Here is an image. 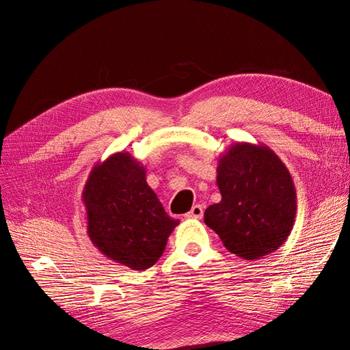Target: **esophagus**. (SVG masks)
<instances>
[{
  "label": "esophagus",
  "instance_id": "1",
  "mask_svg": "<svg viewBox=\"0 0 350 350\" xmlns=\"http://www.w3.org/2000/svg\"><path fill=\"white\" fill-rule=\"evenodd\" d=\"M203 215H204V208L201 204H194L191 211H188L187 213V217L188 219H203Z\"/></svg>",
  "mask_w": 350,
  "mask_h": 350
}]
</instances>
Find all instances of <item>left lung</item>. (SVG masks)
I'll use <instances>...</instances> for the list:
<instances>
[{
    "mask_svg": "<svg viewBox=\"0 0 350 350\" xmlns=\"http://www.w3.org/2000/svg\"><path fill=\"white\" fill-rule=\"evenodd\" d=\"M221 200L204 211L228 251L257 260L279 250L293 229L296 191L288 167L266 144L237 142L219 157Z\"/></svg>",
    "mask_w": 350,
    "mask_h": 350,
    "instance_id": "1",
    "label": "left lung"
}]
</instances>
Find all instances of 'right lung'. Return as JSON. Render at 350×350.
Segmentation results:
<instances>
[{
    "instance_id": "add662e5",
    "label": "right lung",
    "mask_w": 350,
    "mask_h": 350,
    "mask_svg": "<svg viewBox=\"0 0 350 350\" xmlns=\"http://www.w3.org/2000/svg\"><path fill=\"white\" fill-rule=\"evenodd\" d=\"M88 235L105 257L137 271L152 267L179 220L169 217L129 152L93 166L83 189Z\"/></svg>"
}]
</instances>
